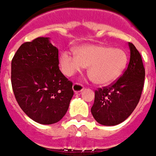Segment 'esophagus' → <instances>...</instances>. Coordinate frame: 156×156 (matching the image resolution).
Returning <instances> with one entry per match:
<instances>
[{
  "instance_id": "1",
  "label": "esophagus",
  "mask_w": 156,
  "mask_h": 156,
  "mask_svg": "<svg viewBox=\"0 0 156 156\" xmlns=\"http://www.w3.org/2000/svg\"><path fill=\"white\" fill-rule=\"evenodd\" d=\"M73 90L76 92V93H78V92H80V91H81V90H83L84 89V87L81 85V84L80 83H75L74 85H73Z\"/></svg>"
}]
</instances>
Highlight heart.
<instances>
[{
	"label": "heart",
	"instance_id": "heart-1",
	"mask_svg": "<svg viewBox=\"0 0 156 156\" xmlns=\"http://www.w3.org/2000/svg\"><path fill=\"white\" fill-rule=\"evenodd\" d=\"M76 55L63 52L59 64L63 73L71 76L88 66V74L95 83L108 85L116 80L128 64L125 51L102 45H84L75 50Z\"/></svg>",
	"mask_w": 156,
	"mask_h": 156
}]
</instances>
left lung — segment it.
<instances>
[{
	"label": "left lung",
	"mask_w": 156,
	"mask_h": 156,
	"mask_svg": "<svg viewBox=\"0 0 156 156\" xmlns=\"http://www.w3.org/2000/svg\"><path fill=\"white\" fill-rule=\"evenodd\" d=\"M130 58L127 68L108 87L95 90L90 112L101 125L114 126L129 118L140 101L145 71L140 52L129 43Z\"/></svg>",
	"instance_id": "left-lung-1"
}]
</instances>
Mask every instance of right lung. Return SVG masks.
I'll list each match as a JSON object with an SVG mask.
<instances>
[{
    "label": "right lung",
    "instance_id": "add662e5",
    "mask_svg": "<svg viewBox=\"0 0 156 156\" xmlns=\"http://www.w3.org/2000/svg\"><path fill=\"white\" fill-rule=\"evenodd\" d=\"M58 50L48 37L21 45L12 60V87L17 103L41 124L58 122L74 95L72 81L59 70Z\"/></svg>",
    "mask_w": 156,
    "mask_h": 156
}]
</instances>
